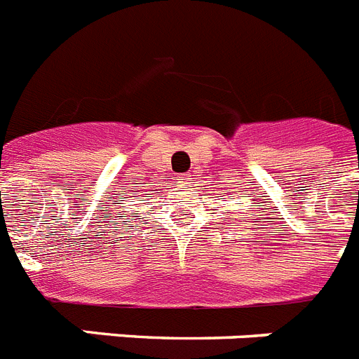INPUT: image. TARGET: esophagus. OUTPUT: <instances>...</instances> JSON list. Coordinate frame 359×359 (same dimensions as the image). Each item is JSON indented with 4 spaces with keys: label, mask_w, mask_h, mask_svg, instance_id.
I'll return each instance as SVG.
<instances>
[{
    "label": "esophagus",
    "mask_w": 359,
    "mask_h": 359,
    "mask_svg": "<svg viewBox=\"0 0 359 359\" xmlns=\"http://www.w3.org/2000/svg\"><path fill=\"white\" fill-rule=\"evenodd\" d=\"M177 186H180V188H189L191 186V175L189 173H182L177 177Z\"/></svg>",
    "instance_id": "1"
}]
</instances>
